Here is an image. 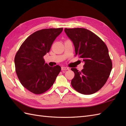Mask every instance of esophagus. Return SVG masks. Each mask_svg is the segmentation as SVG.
I'll list each match as a JSON object with an SVG mask.
<instances>
[{
  "label": "esophagus",
  "instance_id": "esophagus-1",
  "mask_svg": "<svg viewBox=\"0 0 126 126\" xmlns=\"http://www.w3.org/2000/svg\"><path fill=\"white\" fill-rule=\"evenodd\" d=\"M69 68L65 67V66H62V70L63 71H66V70H69Z\"/></svg>",
  "mask_w": 126,
  "mask_h": 126
}]
</instances>
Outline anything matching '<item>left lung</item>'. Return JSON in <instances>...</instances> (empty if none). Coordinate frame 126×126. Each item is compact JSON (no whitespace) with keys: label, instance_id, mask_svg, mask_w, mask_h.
I'll use <instances>...</instances> for the list:
<instances>
[{"label":"left lung","instance_id":"left-lung-1","mask_svg":"<svg viewBox=\"0 0 126 126\" xmlns=\"http://www.w3.org/2000/svg\"><path fill=\"white\" fill-rule=\"evenodd\" d=\"M64 31L73 42L75 56L84 63L81 71L71 69L75 73L72 87L82 94H93L102 88L110 75L112 62L108 47L100 37L86 29L65 28Z\"/></svg>","mask_w":126,"mask_h":126}]
</instances>
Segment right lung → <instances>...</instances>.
<instances>
[{"label":"right lung","mask_w":126,"mask_h":126,"mask_svg":"<svg viewBox=\"0 0 126 126\" xmlns=\"http://www.w3.org/2000/svg\"><path fill=\"white\" fill-rule=\"evenodd\" d=\"M62 31V28L37 31L25 40L16 53L17 75L23 86L34 94L49 90L61 70L60 65L51 67L45 63L43 57Z\"/></svg>","instance_id":"add662e5"}]
</instances>
